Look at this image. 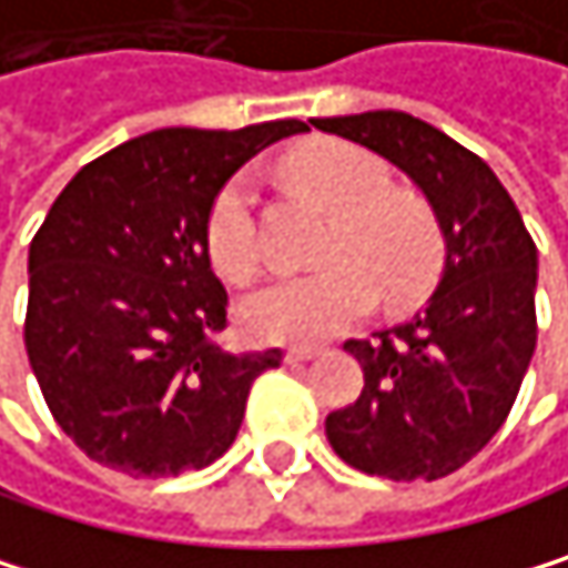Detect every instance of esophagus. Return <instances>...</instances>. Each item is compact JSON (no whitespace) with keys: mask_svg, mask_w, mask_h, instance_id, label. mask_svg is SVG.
Wrapping results in <instances>:
<instances>
[{"mask_svg":"<svg viewBox=\"0 0 568 568\" xmlns=\"http://www.w3.org/2000/svg\"><path fill=\"white\" fill-rule=\"evenodd\" d=\"M322 355V348H311V345H294V348H287V362L291 365H301V362H311V358H318Z\"/></svg>","mask_w":568,"mask_h":568,"instance_id":"34e87169","label":"esophagus"}]
</instances>
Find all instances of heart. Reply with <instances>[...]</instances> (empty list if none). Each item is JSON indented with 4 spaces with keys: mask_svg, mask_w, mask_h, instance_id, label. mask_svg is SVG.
I'll use <instances>...</instances> for the list:
<instances>
[{
    "mask_svg": "<svg viewBox=\"0 0 568 568\" xmlns=\"http://www.w3.org/2000/svg\"><path fill=\"white\" fill-rule=\"evenodd\" d=\"M294 175L335 210L322 257L332 261L307 274L277 277L240 304L250 338L277 345H315L362 322L376 304H409L427 294L444 267V233L427 200L389 189L386 165L348 141H318L294 155ZM261 175L233 172L206 216L213 264L246 281L264 264L261 240Z\"/></svg>",
    "mask_w": 568,
    "mask_h": 568,
    "instance_id": "heart-1",
    "label": "heart"
}]
</instances>
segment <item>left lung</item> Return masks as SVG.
Returning a JSON list of instances; mask_svg holds the SVG:
<instances>
[{"mask_svg": "<svg viewBox=\"0 0 568 568\" xmlns=\"http://www.w3.org/2000/svg\"><path fill=\"white\" fill-rule=\"evenodd\" d=\"M311 124L396 165L444 233V271L419 315L376 332V342H345L365 386L352 406L328 413L325 437L362 474L447 477L501 430L528 373L535 243L488 162L440 128L406 111Z\"/></svg>", "mask_w": 568, "mask_h": 568, "instance_id": "8db88e82", "label": "left lung"}]
</instances>
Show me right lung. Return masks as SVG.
<instances>
[{"label": "right lung", "instance_id": "add662e5", "mask_svg": "<svg viewBox=\"0 0 568 568\" xmlns=\"http://www.w3.org/2000/svg\"><path fill=\"white\" fill-rule=\"evenodd\" d=\"M304 121L162 128L83 165L30 243L26 355L60 430L131 477L230 450L250 386L281 352L233 355L206 216L220 185Z\"/></svg>", "mask_w": 568, "mask_h": 568}]
</instances>
